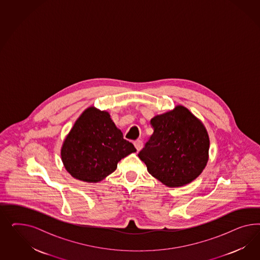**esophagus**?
I'll use <instances>...</instances> for the list:
<instances>
[{"label":"esophagus","mask_w":260,"mask_h":260,"mask_svg":"<svg viewBox=\"0 0 260 260\" xmlns=\"http://www.w3.org/2000/svg\"><path fill=\"white\" fill-rule=\"evenodd\" d=\"M134 146H135L136 150H142V148H143V142H142L141 140H136V141L134 142Z\"/></svg>","instance_id":"esophagus-1"}]
</instances>
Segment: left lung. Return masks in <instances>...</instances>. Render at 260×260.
<instances>
[{
    "label": "left lung",
    "mask_w": 260,
    "mask_h": 260,
    "mask_svg": "<svg viewBox=\"0 0 260 260\" xmlns=\"http://www.w3.org/2000/svg\"><path fill=\"white\" fill-rule=\"evenodd\" d=\"M150 124L153 134L138 153L150 174L170 188L197 179L209 160L210 138L204 124L181 105L155 115Z\"/></svg>",
    "instance_id": "1"
}]
</instances>
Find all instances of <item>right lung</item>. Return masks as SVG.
<instances>
[{
	"label": "right lung",
	"instance_id": "1",
	"mask_svg": "<svg viewBox=\"0 0 260 260\" xmlns=\"http://www.w3.org/2000/svg\"><path fill=\"white\" fill-rule=\"evenodd\" d=\"M135 151L134 145L123 138L108 111L89 107L66 136L61 158L73 178L98 183L116 170L122 158Z\"/></svg>",
	"mask_w": 260,
	"mask_h": 260
}]
</instances>
